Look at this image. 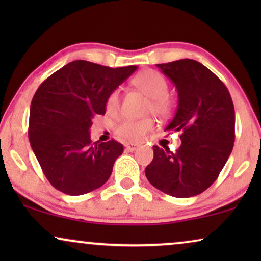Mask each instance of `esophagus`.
Returning a JSON list of instances; mask_svg holds the SVG:
<instances>
[{
	"label": "esophagus",
	"mask_w": 261,
	"mask_h": 261,
	"mask_svg": "<svg viewBox=\"0 0 261 261\" xmlns=\"http://www.w3.org/2000/svg\"><path fill=\"white\" fill-rule=\"evenodd\" d=\"M124 146H126L127 151H129V152H134V151H137V149L139 148V145L138 144H126Z\"/></svg>",
	"instance_id": "esophagus-1"
}]
</instances>
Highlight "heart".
<instances>
[{
  "instance_id": "1",
  "label": "heart",
  "mask_w": 261,
  "mask_h": 261,
  "mask_svg": "<svg viewBox=\"0 0 261 261\" xmlns=\"http://www.w3.org/2000/svg\"><path fill=\"white\" fill-rule=\"evenodd\" d=\"M133 84L139 90L149 97L148 112L158 116H167L173 107L172 99L169 94V82L162 73L153 70H145L138 73L133 78ZM121 91L115 89L108 95L106 101L107 110L109 113H115L120 108ZM154 127L152 120H133L124 119L116 126V133L124 140L139 141L146 137L148 132Z\"/></svg>"
}]
</instances>
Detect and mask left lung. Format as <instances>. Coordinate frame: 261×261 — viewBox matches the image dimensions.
I'll return each mask as SVG.
<instances>
[{
  "label": "left lung",
  "instance_id": "obj_1",
  "mask_svg": "<svg viewBox=\"0 0 261 261\" xmlns=\"http://www.w3.org/2000/svg\"><path fill=\"white\" fill-rule=\"evenodd\" d=\"M176 85L178 107L167 132H179L176 152L153 146L146 167L149 183L178 198L202 194L217 179L235 140V112L226 85L208 67L192 59L156 65Z\"/></svg>",
  "mask_w": 261,
  "mask_h": 261
}]
</instances>
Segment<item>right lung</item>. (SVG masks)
<instances>
[{
  "instance_id": "1",
  "label": "right lung",
  "mask_w": 261,
  "mask_h": 261,
  "mask_svg": "<svg viewBox=\"0 0 261 261\" xmlns=\"http://www.w3.org/2000/svg\"><path fill=\"white\" fill-rule=\"evenodd\" d=\"M74 60L42 82L33 96L28 138L52 187L78 196L109 179L123 146L115 140L94 142L90 127L105 115L108 95L137 70Z\"/></svg>"
}]
</instances>
